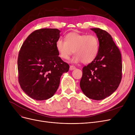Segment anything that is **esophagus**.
Here are the masks:
<instances>
[{"instance_id": "1", "label": "esophagus", "mask_w": 135, "mask_h": 135, "mask_svg": "<svg viewBox=\"0 0 135 135\" xmlns=\"http://www.w3.org/2000/svg\"><path fill=\"white\" fill-rule=\"evenodd\" d=\"M75 69H76V68L74 66H73V65H70V70H73Z\"/></svg>"}]
</instances>
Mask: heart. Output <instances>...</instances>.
I'll list each match as a JSON object with an SVG mask.
<instances>
[{"instance_id": "heart-1", "label": "heart", "mask_w": 135, "mask_h": 135, "mask_svg": "<svg viewBox=\"0 0 135 135\" xmlns=\"http://www.w3.org/2000/svg\"><path fill=\"white\" fill-rule=\"evenodd\" d=\"M99 40L96 36L71 32L65 36V40H57L56 48L59 56L64 60H68L74 54L76 55L73 62L89 64L95 60L99 52Z\"/></svg>"}]
</instances>
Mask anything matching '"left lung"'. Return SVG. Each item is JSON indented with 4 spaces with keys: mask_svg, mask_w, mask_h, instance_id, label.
I'll return each mask as SVG.
<instances>
[{
    "mask_svg": "<svg viewBox=\"0 0 135 135\" xmlns=\"http://www.w3.org/2000/svg\"><path fill=\"white\" fill-rule=\"evenodd\" d=\"M91 29L99 40V52L96 59L83 67L80 87L91 99L101 100L116 91L121 81V54L112 36L99 28Z\"/></svg>",
    "mask_w": 135,
    "mask_h": 135,
    "instance_id": "obj_1",
    "label": "left lung"
}]
</instances>
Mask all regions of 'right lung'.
Masks as SVG:
<instances>
[{
    "label": "right lung",
    "mask_w": 135,
    "mask_h": 135,
    "mask_svg": "<svg viewBox=\"0 0 135 135\" xmlns=\"http://www.w3.org/2000/svg\"><path fill=\"white\" fill-rule=\"evenodd\" d=\"M57 28H40L31 33L19 51L18 82L23 91L36 100L52 97L59 87L60 78L69 65L59 56Z\"/></svg>",
    "instance_id": "add662e5"
}]
</instances>
